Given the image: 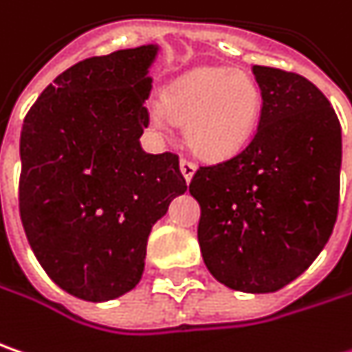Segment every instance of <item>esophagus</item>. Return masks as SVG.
<instances>
[{"label": "esophagus", "instance_id": "34e87169", "mask_svg": "<svg viewBox=\"0 0 352 352\" xmlns=\"http://www.w3.org/2000/svg\"><path fill=\"white\" fill-rule=\"evenodd\" d=\"M180 170H182V174H184L186 182H190L192 176H194V172H196V164H194L192 160H188V158H182V160H180Z\"/></svg>", "mask_w": 352, "mask_h": 352}]
</instances>
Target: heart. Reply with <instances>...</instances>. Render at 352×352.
Masks as SVG:
<instances>
[{"label": "heart", "mask_w": 352, "mask_h": 352, "mask_svg": "<svg viewBox=\"0 0 352 352\" xmlns=\"http://www.w3.org/2000/svg\"><path fill=\"white\" fill-rule=\"evenodd\" d=\"M164 107L176 122L186 124L188 144L198 156L226 160L250 144L263 97L250 75L204 67L168 87Z\"/></svg>", "instance_id": "1"}]
</instances>
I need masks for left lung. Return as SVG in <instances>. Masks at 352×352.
<instances>
[{
	"label": "left lung",
	"mask_w": 352,
	"mask_h": 352,
	"mask_svg": "<svg viewBox=\"0 0 352 352\" xmlns=\"http://www.w3.org/2000/svg\"><path fill=\"white\" fill-rule=\"evenodd\" d=\"M263 107L252 142L196 170L206 267L226 287L273 293L321 254L339 210L341 124L305 77L252 67Z\"/></svg>",
	"instance_id": "1"
}]
</instances>
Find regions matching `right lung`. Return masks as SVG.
Here are the masks:
<instances>
[{"label":"right lung","instance_id":"1","mask_svg":"<svg viewBox=\"0 0 352 352\" xmlns=\"http://www.w3.org/2000/svg\"><path fill=\"white\" fill-rule=\"evenodd\" d=\"M156 53L142 45L69 67L23 120L25 236L47 275L85 301L136 287L152 226L188 188L178 154H148L138 140Z\"/></svg>","mask_w":352,"mask_h":352}]
</instances>
